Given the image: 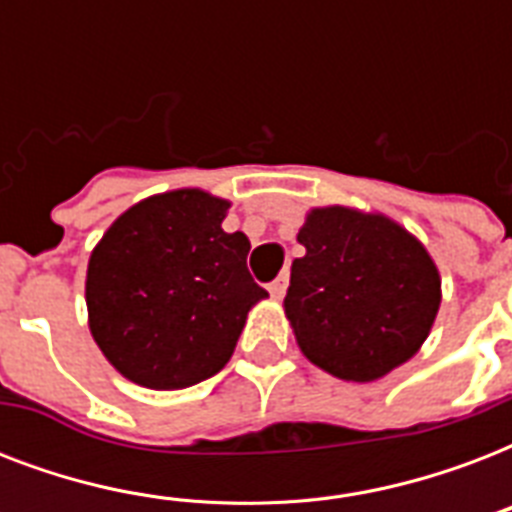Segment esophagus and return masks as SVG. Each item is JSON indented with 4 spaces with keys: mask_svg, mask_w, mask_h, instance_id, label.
<instances>
[{
    "mask_svg": "<svg viewBox=\"0 0 512 512\" xmlns=\"http://www.w3.org/2000/svg\"><path fill=\"white\" fill-rule=\"evenodd\" d=\"M287 284H289V276L287 273H281L279 279L268 284V292H271V297H276V300H279V297H284V292H287Z\"/></svg>",
    "mask_w": 512,
    "mask_h": 512,
    "instance_id": "esophagus-1",
    "label": "esophagus"
}]
</instances>
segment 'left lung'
<instances>
[{
    "mask_svg": "<svg viewBox=\"0 0 512 512\" xmlns=\"http://www.w3.org/2000/svg\"><path fill=\"white\" fill-rule=\"evenodd\" d=\"M284 311L297 345L340 380L372 382L420 350L441 279L412 233L348 207L313 209L297 233Z\"/></svg>",
    "mask_w": 512,
    "mask_h": 512,
    "instance_id": "8db88e82",
    "label": "left lung"
}]
</instances>
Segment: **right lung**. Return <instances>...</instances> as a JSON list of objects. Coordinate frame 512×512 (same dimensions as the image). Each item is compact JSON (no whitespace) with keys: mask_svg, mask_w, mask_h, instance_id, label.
<instances>
[{"mask_svg":"<svg viewBox=\"0 0 512 512\" xmlns=\"http://www.w3.org/2000/svg\"><path fill=\"white\" fill-rule=\"evenodd\" d=\"M225 209L196 188L151 196L92 252V337L127 380L154 390L207 380L228 364L249 308L268 297L247 271V236L223 231Z\"/></svg>","mask_w":512,"mask_h":512,"instance_id":"1","label":"right lung"}]
</instances>
